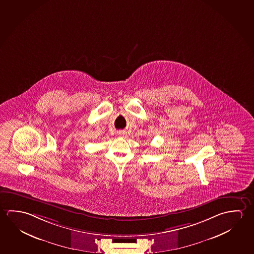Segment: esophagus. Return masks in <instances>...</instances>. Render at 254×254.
Listing matches in <instances>:
<instances>
[{
	"label": "esophagus",
	"instance_id": "esophagus-1",
	"mask_svg": "<svg viewBox=\"0 0 254 254\" xmlns=\"http://www.w3.org/2000/svg\"><path fill=\"white\" fill-rule=\"evenodd\" d=\"M119 134H120V135H121V134H122V132H120V133H119Z\"/></svg>",
	"mask_w": 254,
	"mask_h": 254
}]
</instances>
